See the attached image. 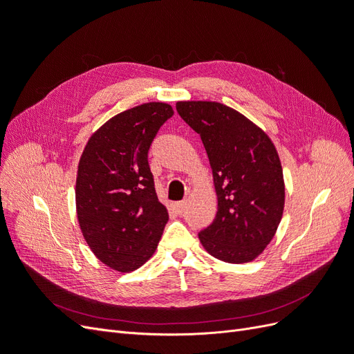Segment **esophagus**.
<instances>
[{
	"label": "esophagus",
	"instance_id": "1",
	"mask_svg": "<svg viewBox=\"0 0 354 354\" xmlns=\"http://www.w3.org/2000/svg\"><path fill=\"white\" fill-rule=\"evenodd\" d=\"M186 205H187L186 202H177V203H176V205H174V209H176V212L178 214V216H181V214H185V211H186Z\"/></svg>",
	"mask_w": 354,
	"mask_h": 354
}]
</instances>
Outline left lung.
Wrapping results in <instances>:
<instances>
[{"label": "left lung", "mask_w": 354, "mask_h": 354, "mask_svg": "<svg viewBox=\"0 0 354 354\" xmlns=\"http://www.w3.org/2000/svg\"><path fill=\"white\" fill-rule=\"evenodd\" d=\"M176 108L201 136L218 201L216 218L199 241L224 263H250L282 220L285 183L276 147L259 125L226 104L194 100Z\"/></svg>", "instance_id": "left-lung-1"}]
</instances>
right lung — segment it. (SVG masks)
<instances>
[{"label":"right lung","instance_id":"1","mask_svg":"<svg viewBox=\"0 0 354 354\" xmlns=\"http://www.w3.org/2000/svg\"><path fill=\"white\" fill-rule=\"evenodd\" d=\"M173 115L162 102L124 111L93 133L81 155L75 187L80 227L93 254L116 272H133L151 259L168 221L147 152Z\"/></svg>","mask_w":354,"mask_h":354}]
</instances>
